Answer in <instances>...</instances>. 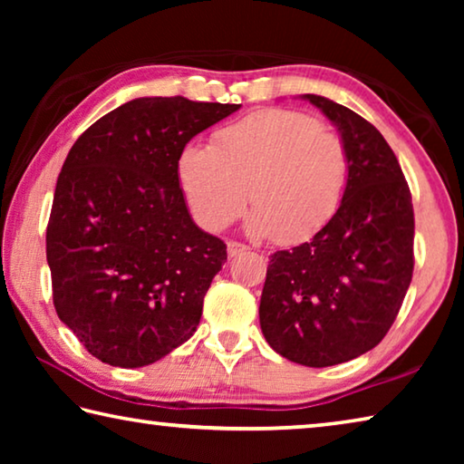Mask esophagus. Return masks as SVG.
Segmentation results:
<instances>
[{
	"mask_svg": "<svg viewBox=\"0 0 464 464\" xmlns=\"http://www.w3.org/2000/svg\"><path fill=\"white\" fill-rule=\"evenodd\" d=\"M249 247L247 246H243V243H239V241H229L227 243V254H229V257H235V256H239V254H246Z\"/></svg>",
	"mask_w": 464,
	"mask_h": 464,
	"instance_id": "1",
	"label": "esophagus"
}]
</instances>
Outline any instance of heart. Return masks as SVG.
Masks as SVG:
<instances>
[{"mask_svg":"<svg viewBox=\"0 0 464 464\" xmlns=\"http://www.w3.org/2000/svg\"><path fill=\"white\" fill-rule=\"evenodd\" d=\"M179 184L200 227L221 231L246 207L254 235L282 243L311 237L335 215L348 179L343 140L307 114L262 110L218 130L213 145L186 147Z\"/></svg>","mask_w":464,"mask_h":464,"instance_id":"b5f03b06","label":"heart"}]
</instances>
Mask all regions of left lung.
Listing matches in <instances>:
<instances>
[{"label":"left lung","mask_w":464,"mask_h":464,"mask_svg":"<svg viewBox=\"0 0 464 464\" xmlns=\"http://www.w3.org/2000/svg\"><path fill=\"white\" fill-rule=\"evenodd\" d=\"M348 153L335 215L315 237L270 256L260 301L266 342L296 364L348 362L379 343L413 274V204L387 140L354 110L304 93Z\"/></svg>","instance_id":"left-lung-1"}]
</instances>
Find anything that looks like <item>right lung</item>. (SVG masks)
<instances>
[{
  "label": "right lung",
  "mask_w": 464,
  "mask_h": 464,
  "mask_svg": "<svg viewBox=\"0 0 464 464\" xmlns=\"http://www.w3.org/2000/svg\"><path fill=\"white\" fill-rule=\"evenodd\" d=\"M239 104L137 98L75 140L54 188L46 262L59 319L121 368L190 340L227 246L196 227L179 188L188 140Z\"/></svg>",
  "instance_id": "add662e5"
}]
</instances>
